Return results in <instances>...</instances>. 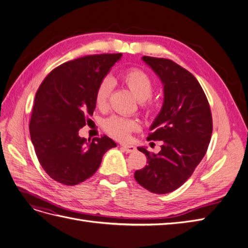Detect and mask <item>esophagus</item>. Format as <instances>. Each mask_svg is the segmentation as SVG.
Segmentation results:
<instances>
[{"instance_id":"obj_1","label":"esophagus","mask_w":248,"mask_h":248,"mask_svg":"<svg viewBox=\"0 0 248 248\" xmlns=\"http://www.w3.org/2000/svg\"><path fill=\"white\" fill-rule=\"evenodd\" d=\"M121 148L123 149V151L126 152V153H132L137 150V148L134 146H131V145H122Z\"/></svg>"}]
</instances>
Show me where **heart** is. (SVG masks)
I'll return each instance as SVG.
<instances>
[{
  "instance_id": "b5f03b06",
  "label": "heart",
  "mask_w": 248,
  "mask_h": 248,
  "mask_svg": "<svg viewBox=\"0 0 248 248\" xmlns=\"http://www.w3.org/2000/svg\"><path fill=\"white\" fill-rule=\"evenodd\" d=\"M122 81L140 101L149 99L153 93L154 85L151 78L140 69L133 68L125 71L122 74ZM111 88L112 80L109 78H103L99 82L95 92V104L97 108L102 109L107 107ZM103 127L111 137L125 140L129 138L132 131L139 128V124L132 119L112 116L103 122Z\"/></svg>"
}]
</instances>
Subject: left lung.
<instances>
[{
  "mask_svg": "<svg viewBox=\"0 0 248 248\" xmlns=\"http://www.w3.org/2000/svg\"><path fill=\"white\" fill-rule=\"evenodd\" d=\"M162 82L163 103L148 139L162 140L159 153L147 156V166L134 172L137 182L153 193H169L186 182L207 152L212 116L207 97L192 74L171 60L142 57Z\"/></svg>",
  "mask_w": 248,
  "mask_h": 248,
  "instance_id": "8db88e82",
  "label": "left lung"
}]
</instances>
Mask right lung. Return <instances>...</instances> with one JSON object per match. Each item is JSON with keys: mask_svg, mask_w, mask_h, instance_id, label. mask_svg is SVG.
I'll return each mask as SVG.
<instances>
[{"mask_svg": "<svg viewBox=\"0 0 248 248\" xmlns=\"http://www.w3.org/2000/svg\"><path fill=\"white\" fill-rule=\"evenodd\" d=\"M122 54L86 56L66 62L44 78L36 93L30 136L41 167L55 181L73 186L93 176L116 142L107 136H78L96 108L95 92ZM89 124V123H88Z\"/></svg>", "mask_w": 248, "mask_h": 248, "instance_id": "obj_1", "label": "right lung"}]
</instances>
